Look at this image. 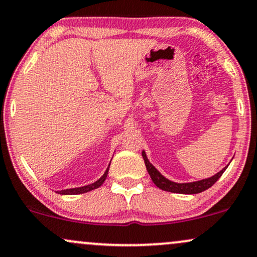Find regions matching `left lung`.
<instances>
[{"instance_id": "obj_1", "label": "left lung", "mask_w": 257, "mask_h": 257, "mask_svg": "<svg viewBox=\"0 0 257 257\" xmlns=\"http://www.w3.org/2000/svg\"><path fill=\"white\" fill-rule=\"evenodd\" d=\"M142 156L144 159V164H146L147 171L149 173L150 178L158 186L159 189L164 190V191H168V192H174V194H185V195H195V194H200L202 191H206L207 189H209L210 186H213L214 184L216 183V180L219 179L220 177L222 176V173L226 171V168L228 167V165L226 167L222 168L221 171L218 172L216 174H214L213 177L206 178V179L202 180H197V182H191V183H176L172 182V180L167 179V178L162 176L160 172L156 170L155 166H153L150 164V161L147 158L146 152H142Z\"/></svg>"}]
</instances>
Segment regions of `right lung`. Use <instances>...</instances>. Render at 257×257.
Masks as SVG:
<instances>
[{
  "instance_id": "obj_1",
  "label": "right lung",
  "mask_w": 257,
  "mask_h": 257,
  "mask_svg": "<svg viewBox=\"0 0 257 257\" xmlns=\"http://www.w3.org/2000/svg\"><path fill=\"white\" fill-rule=\"evenodd\" d=\"M109 166H110V164H109ZM109 166H108V167H107V170H105L103 176L99 178L98 180H96L95 183L89 184V185H85V186H80V188H72V189L61 190V191H57V194H60V195H79V194H85V192L92 191V190L99 188V186H101L102 184L104 183L105 178H107V176H108Z\"/></svg>"
}]
</instances>
